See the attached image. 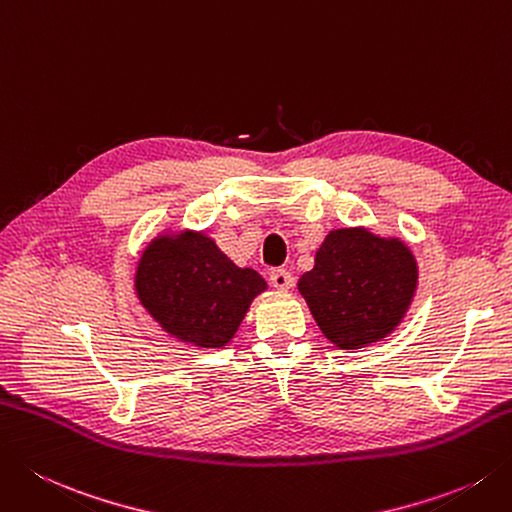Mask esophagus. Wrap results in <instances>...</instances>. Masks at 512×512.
<instances>
[{"instance_id":"esophagus-1","label":"esophagus","mask_w":512,"mask_h":512,"mask_svg":"<svg viewBox=\"0 0 512 512\" xmlns=\"http://www.w3.org/2000/svg\"><path fill=\"white\" fill-rule=\"evenodd\" d=\"M270 284H273L275 288H290L293 286V275L288 273L286 268H275L270 270Z\"/></svg>"}]
</instances>
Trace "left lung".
Instances as JSON below:
<instances>
[{"label":"left lung","instance_id":"left-lung-1","mask_svg":"<svg viewBox=\"0 0 512 512\" xmlns=\"http://www.w3.org/2000/svg\"><path fill=\"white\" fill-rule=\"evenodd\" d=\"M415 284L417 264L404 242L339 228L319 246L315 268L299 277V293L330 342L353 350L399 324Z\"/></svg>","mask_w":512,"mask_h":512}]
</instances>
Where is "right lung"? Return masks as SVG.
I'll return each instance as SVG.
<instances>
[{"instance_id": "1", "label": "right lung", "mask_w": 512, "mask_h": 512, "mask_svg": "<svg viewBox=\"0 0 512 512\" xmlns=\"http://www.w3.org/2000/svg\"><path fill=\"white\" fill-rule=\"evenodd\" d=\"M137 295L166 333L202 348H219L237 333L266 282L239 268L204 233L159 237L137 266Z\"/></svg>"}]
</instances>
